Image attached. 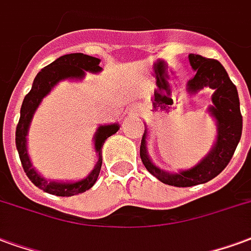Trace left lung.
Here are the masks:
<instances>
[{"label": "left lung", "mask_w": 251, "mask_h": 251, "mask_svg": "<svg viewBox=\"0 0 251 251\" xmlns=\"http://www.w3.org/2000/svg\"><path fill=\"white\" fill-rule=\"evenodd\" d=\"M188 60L195 72V76L188 81L186 88L190 96L197 95L203 88L214 89L211 96L213 104L207 109L217 126V139L213 148L191 168L170 173L159 168L148 155L147 127L140 144V158L148 173L152 174L162 183L175 187H191L206 183L219 175L233 158L242 135L238 91L228 77L226 69L217 60L202 57L199 54L191 53L188 54Z\"/></svg>", "instance_id": "1"}]
</instances>
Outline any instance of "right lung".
Returning <instances> with one entry per match:
<instances>
[{
    "instance_id": "obj_1",
    "label": "right lung",
    "mask_w": 251,
    "mask_h": 251,
    "mask_svg": "<svg viewBox=\"0 0 251 251\" xmlns=\"http://www.w3.org/2000/svg\"><path fill=\"white\" fill-rule=\"evenodd\" d=\"M103 68L100 67V58L88 56L84 53H69L64 54L57 60H54L48 67L41 69V72L37 73V76L33 81L30 92L25 96L21 105L20 112V122L16 129V147H17L18 155L23 163L24 171L28 175V178L32 180L34 186L44 190L45 193L57 195V197H72L77 195L84 191H87L96 183L101 168V147L104 142L113 133L119 131L118 123L112 124H101L99 126L96 132L93 135V146L96 151V164L91 173L87 176L78 180H49L44 178L41 174L38 173L36 168L33 167L32 160L28 153V132L34 112L37 111L43 99L48 95L53 88L56 87L63 80H83L87 72L89 73H100Z\"/></svg>"
}]
</instances>
